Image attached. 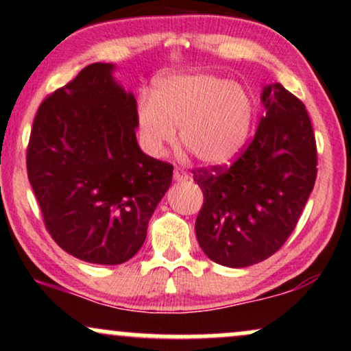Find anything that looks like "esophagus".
<instances>
[{"label": "esophagus", "mask_w": 351, "mask_h": 351, "mask_svg": "<svg viewBox=\"0 0 351 351\" xmlns=\"http://www.w3.org/2000/svg\"><path fill=\"white\" fill-rule=\"evenodd\" d=\"M174 179L177 180V182H180V180H187L189 174L184 171L182 167H176L174 169Z\"/></svg>", "instance_id": "esophagus-1"}]
</instances>
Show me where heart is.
Here are the masks:
<instances>
[{"label":"heart","instance_id":"b5f03b06","mask_svg":"<svg viewBox=\"0 0 351 351\" xmlns=\"http://www.w3.org/2000/svg\"><path fill=\"white\" fill-rule=\"evenodd\" d=\"M254 104L247 90L210 73L164 77L153 99L136 107L141 148L159 158L176 141L206 166H224L236 159L249 140Z\"/></svg>","mask_w":351,"mask_h":351}]
</instances>
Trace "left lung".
<instances>
[{"label": "left lung", "mask_w": 351, "mask_h": 351, "mask_svg": "<svg viewBox=\"0 0 351 351\" xmlns=\"http://www.w3.org/2000/svg\"><path fill=\"white\" fill-rule=\"evenodd\" d=\"M265 112L254 140L232 166L193 171L203 206L195 221L206 257L244 268L287 242L317 176L313 125L302 104L280 83L262 89Z\"/></svg>", "instance_id": "left-lung-1"}]
</instances>
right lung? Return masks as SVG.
I'll return each instance as SVG.
<instances>
[{
	"instance_id": "obj_1",
	"label": "right lung",
	"mask_w": 351,
	"mask_h": 351,
	"mask_svg": "<svg viewBox=\"0 0 351 351\" xmlns=\"http://www.w3.org/2000/svg\"><path fill=\"white\" fill-rule=\"evenodd\" d=\"M93 63L38 107L27 176L47 231L73 257L99 265L132 258L171 187V164L140 149L136 99Z\"/></svg>"
}]
</instances>
